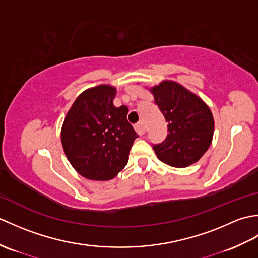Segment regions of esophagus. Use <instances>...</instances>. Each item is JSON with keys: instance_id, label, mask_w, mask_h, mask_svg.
<instances>
[{"instance_id": "1", "label": "esophagus", "mask_w": 258, "mask_h": 258, "mask_svg": "<svg viewBox=\"0 0 258 258\" xmlns=\"http://www.w3.org/2000/svg\"><path fill=\"white\" fill-rule=\"evenodd\" d=\"M135 130H136V132H138V134L139 135H143L145 132H146V127H145V124H144V122H139L138 124L135 125Z\"/></svg>"}]
</instances>
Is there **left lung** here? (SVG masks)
Returning <instances> with one entry per match:
<instances>
[{
	"mask_svg": "<svg viewBox=\"0 0 258 258\" xmlns=\"http://www.w3.org/2000/svg\"><path fill=\"white\" fill-rule=\"evenodd\" d=\"M167 122V136L153 145L157 158L173 167L196 163L210 147L214 118L201 97L173 81H163L150 90Z\"/></svg>",
	"mask_w": 258,
	"mask_h": 258,
	"instance_id": "left-lung-1",
	"label": "left lung"
}]
</instances>
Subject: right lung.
Wrapping results in <instances>:
<instances>
[{
    "label": "right lung",
    "mask_w": 258,
    "mask_h": 258,
    "mask_svg": "<svg viewBox=\"0 0 258 258\" xmlns=\"http://www.w3.org/2000/svg\"><path fill=\"white\" fill-rule=\"evenodd\" d=\"M116 89L102 84L84 91L67 114L61 131L68 160L82 176L92 180L114 178L128 162L139 135L128 123V108L115 107Z\"/></svg>",
    "instance_id": "right-lung-1"
}]
</instances>
